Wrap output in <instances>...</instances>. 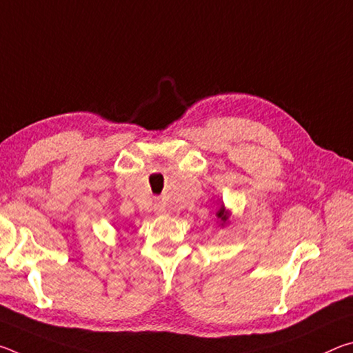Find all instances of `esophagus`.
I'll list each match as a JSON object with an SVG mask.
<instances>
[{
	"label": "esophagus",
	"mask_w": 353,
	"mask_h": 353,
	"mask_svg": "<svg viewBox=\"0 0 353 353\" xmlns=\"http://www.w3.org/2000/svg\"><path fill=\"white\" fill-rule=\"evenodd\" d=\"M154 210H155V213H157V214H166V213H168V210H166V205L163 204V202H160V201L155 202Z\"/></svg>",
	"instance_id": "obj_1"
}]
</instances>
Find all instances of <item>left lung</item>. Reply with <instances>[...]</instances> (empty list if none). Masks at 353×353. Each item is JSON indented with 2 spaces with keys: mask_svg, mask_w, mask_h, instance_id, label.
<instances>
[{
  "mask_svg": "<svg viewBox=\"0 0 353 353\" xmlns=\"http://www.w3.org/2000/svg\"><path fill=\"white\" fill-rule=\"evenodd\" d=\"M216 216H218V219H219V223H221V225H225L227 223H229V216H230V212L229 210H225V207H224V204L219 207V210L216 212Z\"/></svg>",
  "mask_w": 353,
  "mask_h": 353,
  "instance_id": "1",
  "label": "left lung"
}]
</instances>
